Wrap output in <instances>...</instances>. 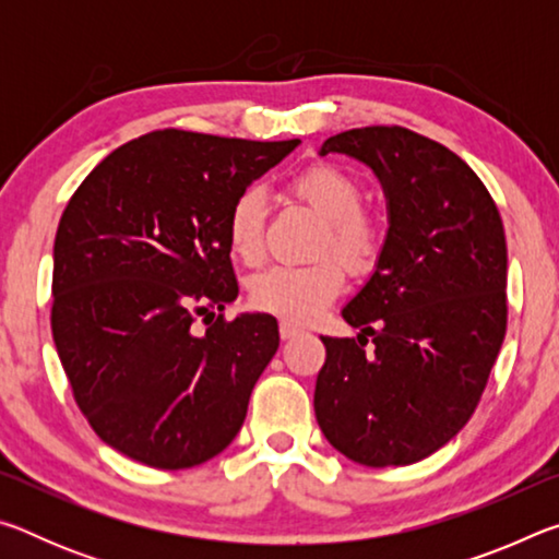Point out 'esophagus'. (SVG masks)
Listing matches in <instances>:
<instances>
[{
  "instance_id": "34e87169",
  "label": "esophagus",
  "mask_w": 559,
  "mask_h": 559,
  "mask_svg": "<svg viewBox=\"0 0 559 559\" xmlns=\"http://www.w3.org/2000/svg\"><path fill=\"white\" fill-rule=\"evenodd\" d=\"M278 333H281L283 340H290V337H296L300 333V328L296 323H290V320H281Z\"/></svg>"
}]
</instances>
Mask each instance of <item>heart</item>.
I'll use <instances>...</instances> for the list:
<instances>
[{"label":"heart","instance_id":"obj_1","mask_svg":"<svg viewBox=\"0 0 559 559\" xmlns=\"http://www.w3.org/2000/svg\"><path fill=\"white\" fill-rule=\"evenodd\" d=\"M288 194L325 222L318 253L330 251L355 276H365L377 266L382 234L372 216L362 212L365 189L355 175L328 163L310 165L290 179ZM263 226L266 200L261 189H243L226 216V241L234 257L249 266L263 259ZM343 283V271L333 259L308 266H271L251 281L249 298L263 313L308 323L337 298Z\"/></svg>","mask_w":559,"mask_h":559}]
</instances>
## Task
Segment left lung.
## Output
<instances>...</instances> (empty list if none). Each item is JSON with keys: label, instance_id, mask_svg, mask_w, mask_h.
Segmentation results:
<instances>
[{"label": "left lung", "instance_id": "8db88e82", "mask_svg": "<svg viewBox=\"0 0 559 559\" xmlns=\"http://www.w3.org/2000/svg\"><path fill=\"white\" fill-rule=\"evenodd\" d=\"M328 153L374 169L390 231L372 278L343 310L362 333L320 337L316 419L347 459L409 466L466 427L503 345V219L478 175L414 130H345L325 140Z\"/></svg>", "mask_w": 559, "mask_h": 559}]
</instances>
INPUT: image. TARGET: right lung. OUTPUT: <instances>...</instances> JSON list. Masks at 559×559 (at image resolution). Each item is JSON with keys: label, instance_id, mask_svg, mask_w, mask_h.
<instances>
[{"label": "right lung", "instance_id": "obj_1", "mask_svg": "<svg viewBox=\"0 0 559 559\" xmlns=\"http://www.w3.org/2000/svg\"><path fill=\"white\" fill-rule=\"evenodd\" d=\"M298 140L165 128L91 169L53 241L51 333L93 431L150 468H192L239 433L278 323L239 296L226 216Z\"/></svg>", "mask_w": 559, "mask_h": 559}]
</instances>
